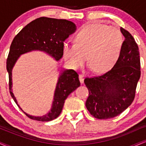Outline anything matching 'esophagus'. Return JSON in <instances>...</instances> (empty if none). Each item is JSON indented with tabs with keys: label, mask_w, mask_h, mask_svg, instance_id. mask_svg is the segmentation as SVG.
<instances>
[{
	"label": "esophagus",
	"mask_w": 146,
	"mask_h": 146,
	"mask_svg": "<svg viewBox=\"0 0 146 146\" xmlns=\"http://www.w3.org/2000/svg\"><path fill=\"white\" fill-rule=\"evenodd\" d=\"M79 80H80V82L81 84L84 83V76L83 75H79Z\"/></svg>",
	"instance_id": "esophagus-1"
}]
</instances>
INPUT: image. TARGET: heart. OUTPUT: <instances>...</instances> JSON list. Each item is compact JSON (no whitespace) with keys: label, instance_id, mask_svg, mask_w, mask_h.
<instances>
[{"label":"heart","instance_id":"obj_1","mask_svg":"<svg viewBox=\"0 0 146 146\" xmlns=\"http://www.w3.org/2000/svg\"><path fill=\"white\" fill-rule=\"evenodd\" d=\"M123 45V36L118 28L94 23L86 25L78 33L76 43H64L62 52L73 69L82 67L88 58L90 69L101 73L113 67Z\"/></svg>","mask_w":146,"mask_h":146}]
</instances>
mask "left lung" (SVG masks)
Wrapping results in <instances>:
<instances>
[{
    "instance_id": "1",
    "label": "left lung",
    "mask_w": 146,
    "mask_h": 146,
    "mask_svg": "<svg viewBox=\"0 0 146 146\" xmlns=\"http://www.w3.org/2000/svg\"><path fill=\"white\" fill-rule=\"evenodd\" d=\"M120 30L125 40L112 69L100 76L84 80L89 92L86 107L99 119L116 117L130 106L141 76L138 45L128 31L122 27Z\"/></svg>"
}]
</instances>
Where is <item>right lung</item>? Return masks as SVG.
<instances>
[{"label": "right lung", "mask_w": 146, "mask_h": 146, "mask_svg": "<svg viewBox=\"0 0 146 146\" xmlns=\"http://www.w3.org/2000/svg\"><path fill=\"white\" fill-rule=\"evenodd\" d=\"M76 29V25L67 20L41 17L27 25L13 40L7 60L9 93L18 106L29 118L40 121L56 119L61 113L67 97L80 86L78 75L73 69L60 68L51 109L42 116H33L22 109L13 93V68L21 56L35 51L44 52L58 62L63 56L64 42Z\"/></svg>", "instance_id": "add662e5"}]
</instances>
